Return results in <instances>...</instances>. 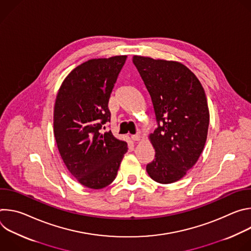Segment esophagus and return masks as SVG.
<instances>
[{
	"instance_id": "34e87169",
	"label": "esophagus",
	"mask_w": 251,
	"mask_h": 251,
	"mask_svg": "<svg viewBox=\"0 0 251 251\" xmlns=\"http://www.w3.org/2000/svg\"><path fill=\"white\" fill-rule=\"evenodd\" d=\"M133 141H140L141 140V135L140 134H136V135H132L131 136Z\"/></svg>"
}]
</instances>
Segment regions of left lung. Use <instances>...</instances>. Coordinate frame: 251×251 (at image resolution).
Wrapping results in <instances>:
<instances>
[{
    "label": "left lung",
    "mask_w": 251,
    "mask_h": 251,
    "mask_svg": "<svg viewBox=\"0 0 251 251\" xmlns=\"http://www.w3.org/2000/svg\"><path fill=\"white\" fill-rule=\"evenodd\" d=\"M151 96L158 128L149 135L155 159L146 171L160 184L175 183L198 162L207 137L209 111L204 90L185 64L134 55Z\"/></svg>",
    "instance_id": "left-lung-1"
}]
</instances>
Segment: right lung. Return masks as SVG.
<instances>
[{
	"label": "right lung",
	"mask_w": 251,
	"mask_h": 251,
	"mask_svg": "<svg viewBox=\"0 0 251 251\" xmlns=\"http://www.w3.org/2000/svg\"><path fill=\"white\" fill-rule=\"evenodd\" d=\"M126 58L116 55L81 63L56 94L53 133L58 152L69 173L89 189L110 185L128 150L127 143L111 131L100 133L110 122L108 101Z\"/></svg>",
	"instance_id": "add662e5"
}]
</instances>
